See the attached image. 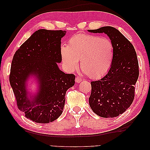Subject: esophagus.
<instances>
[{
	"label": "esophagus",
	"mask_w": 150,
	"mask_h": 150,
	"mask_svg": "<svg viewBox=\"0 0 150 150\" xmlns=\"http://www.w3.org/2000/svg\"><path fill=\"white\" fill-rule=\"evenodd\" d=\"M75 81H76V83H80L82 81V79L79 76H76V77Z\"/></svg>",
	"instance_id": "1"
}]
</instances>
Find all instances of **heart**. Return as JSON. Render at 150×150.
Here are the masks:
<instances>
[{
  "label": "heart",
  "instance_id": "heart-1",
  "mask_svg": "<svg viewBox=\"0 0 150 150\" xmlns=\"http://www.w3.org/2000/svg\"><path fill=\"white\" fill-rule=\"evenodd\" d=\"M61 57L65 68L73 71L79 66L91 79L103 76L109 71L114 58V47L107 38L87 34H76L68 46H62Z\"/></svg>",
  "mask_w": 150,
  "mask_h": 150
}]
</instances>
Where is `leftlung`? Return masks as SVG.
Returning <instances> with one entry per match:
<instances>
[{
  "label": "left lung",
  "instance_id": "obj_1",
  "mask_svg": "<svg viewBox=\"0 0 150 150\" xmlns=\"http://www.w3.org/2000/svg\"><path fill=\"white\" fill-rule=\"evenodd\" d=\"M88 31L107 35L114 47L109 71L99 81L91 82L89 106L98 116L115 117L126 111L134 100L139 77L137 53L132 44L115 28L104 26Z\"/></svg>",
  "mask_w": 150,
  "mask_h": 150
}]
</instances>
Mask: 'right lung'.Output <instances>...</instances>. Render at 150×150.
<instances>
[{
  "label": "right lung",
  "mask_w": 150,
  "mask_h": 150,
  "mask_svg": "<svg viewBox=\"0 0 150 150\" xmlns=\"http://www.w3.org/2000/svg\"><path fill=\"white\" fill-rule=\"evenodd\" d=\"M65 30H37L16 51L12 59L9 82L18 108L26 118L40 124L56 120L62 114L67 90L74 85L75 76L65 74L61 62V40ZM33 76L38 90L28 91V81Z\"/></svg>",
  "instance_id": "right-lung-1"
}]
</instances>
